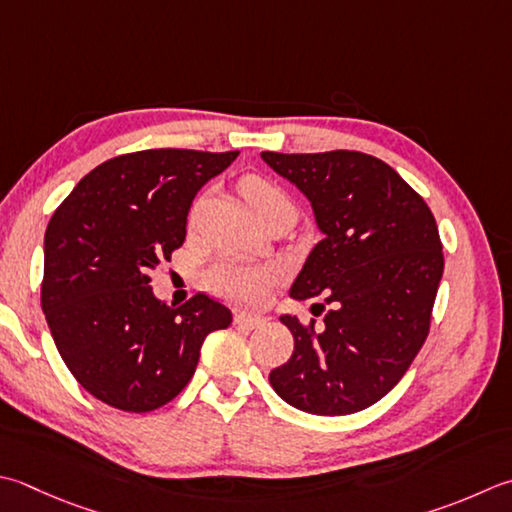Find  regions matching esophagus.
Returning <instances> with one entry per match:
<instances>
[{
	"label": "esophagus",
	"instance_id": "obj_1",
	"mask_svg": "<svg viewBox=\"0 0 512 512\" xmlns=\"http://www.w3.org/2000/svg\"><path fill=\"white\" fill-rule=\"evenodd\" d=\"M266 324V317L262 315H250V313H237L235 315V326L244 328V330H253Z\"/></svg>",
	"mask_w": 512,
	"mask_h": 512
}]
</instances>
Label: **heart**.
<instances>
[{"mask_svg": "<svg viewBox=\"0 0 512 512\" xmlns=\"http://www.w3.org/2000/svg\"><path fill=\"white\" fill-rule=\"evenodd\" d=\"M244 199L248 206L253 208V213L270 206V204H290L286 193L273 182H268L264 177H246L239 184ZM277 268L262 266L246 262V259L239 257H219L213 264L206 268L204 282L213 290L215 295L228 299V302L235 304H255L266 295L270 284L277 282Z\"/></svg>", "mask_w": 512, "mask_h": 512, "instance_id": "obj_1", "label": "heart"}]
</instances>
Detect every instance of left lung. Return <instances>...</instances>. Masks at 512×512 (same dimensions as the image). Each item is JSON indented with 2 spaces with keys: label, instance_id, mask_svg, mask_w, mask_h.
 Masks as SVG:
<instances>
[{
  "label": "left lung",
  "instance_id": "8db88e82",
  "mask_svg": "<svg viewBox=\"0 0 512 512\" xmlns=\"http://www.w3.org/2000/svg\"><path fill=\"white\" fill-rule=\"evenodd\" d=\"M308 197L324 239L290 297H322L324 324L282 315L295 337L270 386L304 413L350 415L379 402L413 364L430 328L444 253L426 202L393 168L357 150L262 153Z\"/></svg>",
  "mask_w": 512,
  "mask_h": 512
}]
</instances>
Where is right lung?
<instances>
[{
    "mask_svg": "<svg viewBox=\"0 0 512 512\" xmlns=\"http://www.w3.org/2000/svg\"><path fill=\"white\" fill-rule=\"evenodd\" d=\"M237 155H119L90 170L50 217L42 308L64 364L99 402L128 413L168 404L195 375L206 335L233 322L202 293L166 306L148 275L184 244L197 190Z\"/></svg>",
    "mask_w": 512,
    "mask_h": 512,
    "instance_id": "1",
    "label": "right lung"
}]
</instances>
